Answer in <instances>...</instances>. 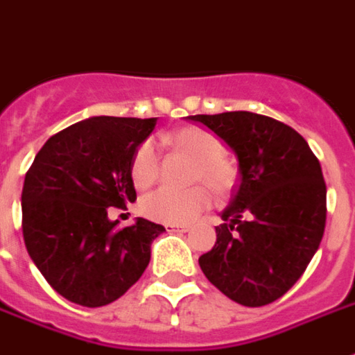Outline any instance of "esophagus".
I'll return each mask as SVG.
<instances>
[{
	"instance_id": "1",
	"label": "esophagus",
	"mask_w": 355,
	"mask_h": 355,
	"mask_svg": "<svg viewBox=\"0 0 355 355\" xmlns=\"http://www.w3.org/2000/svg\"><path fill=\"white\" fill-rule=\"evenodd\" d=\"M165 228L169 232H188L190 230V226L188 224H165Z\"/></svg>"
}]
</instances>
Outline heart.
I'll return each instance as SVG.
<instances>
[{"label": "heart", "mask_w": 355, "mask_h": 355, "mask_svg": "<svg viewBox=\"0 0 355 355\" xmlns=\"http://www.w3.org/2000/svg\"><path fill=\"white\" fill-rule=\"evenodd\" d=\"M163 142L177 148L178 152L190 155L196 159L192 167V178L203 180L205 184L216 193L230 190L234 182V167L224 157L223 140L215 132L207 131L198 125H188L178 131L163 137ZM159 177V159L155 146L150 140L140 142L131 159V178L139 188L152 186ZM211 203V193L205 186H192L186 190H173V188H159L148 193L142 200L144 215L169 224H184L205 211Z\"/></svg>", "instance_id": "obj_1"}]
</instances>
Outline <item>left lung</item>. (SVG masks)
<instances>
[{"instance_id": "obj_1", "label": "left lung", "mask_w": 355, "mask_h": 355, "mask_svg": "<svg viewBox=\"0 0 355 355\" xmlns=\"http://www.w3.org/2000/svg\"><path fill=\"white\" fill-rule=\"evenodd\" d=\"M238 155L239 184L216 243L200 266L216 289L243 306L283 297L304 274L323 238L327 188L318 157L300 135L253 112L188 116Z\"/></svg>"}]
</instances>
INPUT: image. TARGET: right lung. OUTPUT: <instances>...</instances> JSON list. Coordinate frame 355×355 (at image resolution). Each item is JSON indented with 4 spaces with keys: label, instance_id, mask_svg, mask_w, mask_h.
<instances>
[{
    "label": "right lung",
    "instance_id": "right-lung-1",
    "mask_svg": "<svg viewBox=\"0 0 355 355\" xmlns=\"http://www.w3.org/2000/svg\"><path fill=\"white\" fill-rule=\"evenodd\" d=\"M157 117H89L53 135L22 188L28 254L58 295L98 308L139 282L162 224L137 218L117 228L112 207L137 200L131 159Z\"/></svg>",
    "mask_w": 355,
    "mask_h": 355
}]
</instances>
